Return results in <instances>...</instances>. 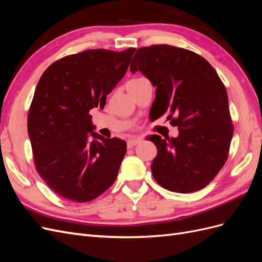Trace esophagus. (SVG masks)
Here are the masks:
<instances>
[{"label": "esophagus", "mask_w": 262, "mask_h": 262, "mask_svg": "<svg viewBox=\"0 0 262 262\" xmlns=\"http://www.w3.org/2000/svg\"><path fill=\"white\" fill-rule=\"evenodd\" d=\"M140 142H141V139H130V140H128V142H126V144H128V147H129V148H131V147H133L134 145L139 144Z\"/></svg>", "instance_id": "esophagus-1"}]
</instances>
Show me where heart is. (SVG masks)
<instances>
[{"instance_id": "1", "label": "heart", "mask_w": 262, "mask_h": 262, "mask_svg": "<svg viewBox=\"0 0 262 262\" xmlns=\"http://www.w3.org/2000/svg\"><path fill=\"white\" fill-rule=\"evenodd\" d=\"M139 80V78H136V80H132V81H138Z\"/></svg>"}]
</instances>
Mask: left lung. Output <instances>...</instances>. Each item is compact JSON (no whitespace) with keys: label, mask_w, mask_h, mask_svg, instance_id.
I'll use <instances>...</instances> for the list:
<instances>
[{"label":"left lung","mask_w":262,"mask_h":262,"mask_svg":"<svg viewBox=\"0 0 262 262\" xmlns=\"http://www.w3.org/2000/svg\"><path fill=\"white\" fill-rule=\"evenodd\" d=\"M140 71L156 87L150 120L168 113L178 137H148L157 147L152 175L165 189L201 190L223 167L234 133L224 84L204 58L168 45L138 49L130 72Z\"/></svg>","instance_id":"obj_1"}]
</instances>
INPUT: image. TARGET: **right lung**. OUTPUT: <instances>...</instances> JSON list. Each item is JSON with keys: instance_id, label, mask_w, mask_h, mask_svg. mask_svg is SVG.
<instances>
[{"instance_id": "1", "label": "right lung", "mask_w": 262, "mask_h": 262, "mask_svg": "<svg viewBox=\"0 0 262 262\" xmlns=\"http://www.w3.org/2000/svg\"><path fill=\"white\" fill-rule=\"evenodd\" d=\"M134 52L94 49L68 55L52 63L37 84L27 118L35 165L64 199L90 202L118 176L126 143L94 132L90 110L105 107Z\"/></svg>"}]
</instances>
